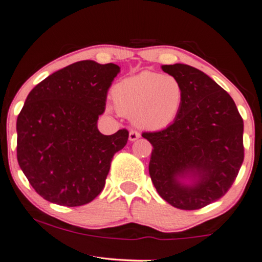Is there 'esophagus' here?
<instances>
[{
  "mask_svg": "<svg viewBox=\"0 0 262 262\" xmlns=\"http://www.w3.org/2000/svg\"><path fill=\"white\" fill-rule=\"evenodd\" d=\"M140 136H141V134H140L139 132H136V130H130L129 132V140H130V141H135V140H138Z\"/></svg>",
  "mask_w": 262,
  "mask_h": 262,
  "instance_id": "34e87169",
  "label": "esophagus"
}]
</instances>
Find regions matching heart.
Instances as JSON below:
<instances>
[{"instance_id":"b5f03b06","label":"heart","mask_w":262,"mask_h":262,"mask_svg":"<svg viewBox=\"0 0 262 262\" xmlns=\"http://www.w3.org/2000/svg\"><path fill=\"white\" fill-rule=\"evenodd\" d=\"M114 105L143 129L168 127L179 115L184 101L182 83L173 76L142 71L117 82L112 89Z\"/></svg>"}]
</instances>
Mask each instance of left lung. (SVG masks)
Wrapping results in <instances>:
<instances>
[{
	"mask_svg": "<svg viewBox=\"0 0 262 262\" xmlns=\"http://www.w3.org/2000/svg\"><path fill=\"white\" fill-rule=\"evenodd\" d=\"M161 69L182 83L184 101L167 128L142 133L153 146L149 176L167 203L197 210L223 197L236 179L245 158L243 120L230 95L201 70ZM186 178L193 183L184 184Z\"/></svg>",
	"mask_w": 262,
	"mask_h": 262,
	"instance_id": "1",
	"label": "left lung"
}]
</instances>
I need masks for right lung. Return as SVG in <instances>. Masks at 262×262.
<instances>
[{
  "mask_svg": "<svg viewBox=\"0 0 262 262\" xmlns=\"http://www.w3.org/2000/svg\"><path fill=\"white\" fill-rule=\"evenodd\" d=\"M120 72L116 64L77 61L50 75L26 98L17 116V161L43 200L64 206L90 203L105 185L127 129L103 135L97 120Z\"/></svg>",
  "mask_w": 262,
  "mask_h": 262,
  "instance_id": "1",
  "label": "right lung"
}]
</instances>
